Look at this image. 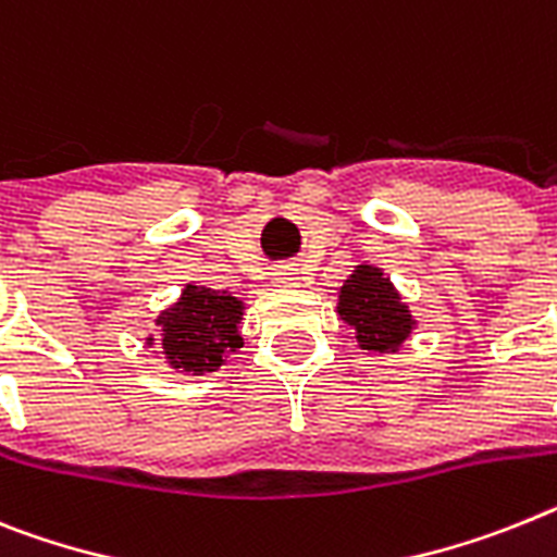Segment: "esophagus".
<instances>
[{
	"label": "esophagus",
	"mask_w": 557,
	"mask_h": 557,
	"mask_svg": "<svg viewBox=\"0 0 557 557\" xmlns=\"http://www.w3.org/2000/svg\"><path fill=\"white\" fill-rule=\"evenodd\" d=\"M304 275L296 264H282V268H275L273 273V287L278 289H289V287H301Z\"/></svg>",
	"instance_id": "obj_1"
}]
</instances>
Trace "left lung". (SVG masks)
Returning <instances> with one entry per match:
<instances>
[{
	"mask_svg": "<svg viewBox=\"0 0 557 557\" xmlns=\"http://www.w3.org/2000/svg\"><path fill=\"white\" fill-rule=\"evenodd\" d=\"M337 315L349 324L366 351H400L417 321L388 275L374 264H358L337 293Z\"/></svg>",
	"mask_w": 557,
	"mask_h": 557,
	"instance_id": "8db88e82",
	"label": "left lung"
}]
</instances>
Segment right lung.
Here are the masks:
<instances>
[{
    "label": "right lung",
    "instance_id": "right-lung-1",
    "mask_svg": "<svg viewBox=\"0 0 557 557\" xmlns=\"http://www.w3.org/2000/svg\"><path fill=\"white\" fill-rule=\"evenodd\" d=\"M245 315V304L227 289H211L202 284H185L180 298L154 318L160 337L149 335L146 346H157V355L174 372L208 374L216 372L242 349L239 324Z\"/></svg>",
    "mask_w": 557,
    "mask_h": 557
}]
</instances>
